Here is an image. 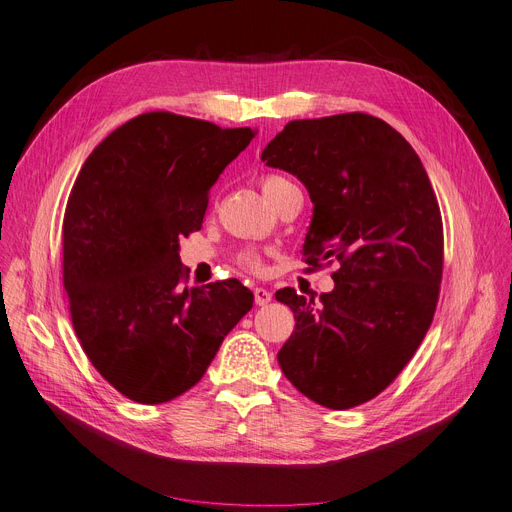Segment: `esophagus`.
I'll use <instances>...</instances> for the list:
<instances>
[{
  "label": "esophagus",
  "mask_w": 512,
  "mask_h": 512,
  "mask_svg": "<svg viewBox=\"0 0 512 512\" xmlns=\"http://www.w3.org/2000/svg\"><path fill=\"white\" fill-rule=\"evenodd\" d=\"M253 295H255V303L261 307V305H268L272 301V293L268 291V288L263 286H257L253 288Z\"/></svg>",
  "instance_id": "obj_1"
}]
</instances>
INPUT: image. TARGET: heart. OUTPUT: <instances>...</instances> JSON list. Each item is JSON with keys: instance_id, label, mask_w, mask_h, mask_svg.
I'll return each mask as SVG.
<instances>
[{"instance_id": "1", "label": "heart", "mask_w": 512, "mask_h": 512, "mask_svg": "<svg viewBox=\"0 0 512 512\" xmlns=\"http://www.w3.org/2000/svg\"><path fill=\"white\" fill-rule=\"evenodd\" d=\"M286 184H291V182H286L284 177H280V175H265L263 180H261V188H263V194H265V198H268V201H272V198L276 196V192L280 188H284ZM236 261H238L240 268L249 270V272H259L261 270V259H259V255L255 251H242L236 257Z\"/></svg>"}]
</instances>
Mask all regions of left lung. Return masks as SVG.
Returning <instances> with one entry per match:
<instances>
[{"label":"left lung","mask_w":512,"mask_h":512,"mask_svg":"<svg viewBox=\"0 0 512 512\" xmlns=\"http://www.w3.org/2000/svg\"><path fill=\"white\" fill-rule=\"evenodd\" d=\"M261 161L297 175L314 203L303 244L309 272L339 263L320 301L295 288L276 293L295 314L278 364L311 402L366 404L404 370L433 322L443 224L429 175L402 133L366 113L286 123Z\"/></svg>","instance_id":"obj_1"}]
</instances>
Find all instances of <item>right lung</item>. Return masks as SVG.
I'll use <instances>...</instances> for the list:
<instances>
[{
    "label": "right lung",
    "instance_id": "add662e5",
    "mask_svg": "<svg viewBox=\"0 0 512 512\" xmlns=\"http://www.w3.org/2000/svg\"><path fill=\"white\" fill-rule=\"evenodd\" d=\"M255 138L251 127L154 110L85 159L62 221V280L94 368L138 404H163L203 379L253 307L238 280L188 288L180 238L201 230L209 190Z\"/></svg>",
    "mask_w": 512,
    "mask_h": 512
}]
</instances>
